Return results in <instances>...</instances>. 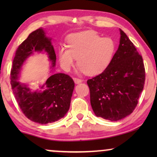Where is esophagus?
<instances>
[{"instance_id":"1","label":"esophagus","mask_w":157,"mask_h":157,"mask_svg":"<svg viewBox=\"0 0 157 157\" xmlns=\"http://www.w3.org/2000/svg\"><path fill=\"white\" fill-rule=\"evenodd\" d=\"M73 79H74L75 83H76V84H78V83H80L82 82V80H81V79L78 78H76V77L73 78Z\"/></svg>"}]
</instances>
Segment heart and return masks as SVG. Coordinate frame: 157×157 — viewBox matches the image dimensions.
I'll return each mask as SVG.
<instances>
[{
    "instance_id": "heart-1",
    "label": "heart",
    "mask_w": 157,
    "mask_h": 157,
    "mask_svg": "<svg viewBox=\"0 0 157 157\" xmlns=\"http://www.w3.org/2000/svg\"><path fill=\"white\" fill-rule=\"evenodd\" d=\"M68 47H61L59 58L64 70L69 71L76 59L78 70L89 76L99 74L112 61L117 45L111 38H102L94 31L73 33L68 38Z\"/></svg>"
}]
</instances>
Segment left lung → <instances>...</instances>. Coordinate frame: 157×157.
I'll use <instances>...</instances> for the list:
<instances>
[{
	"mask_svg": "<svg viewBox=\"0 0 157 157\" xmlns=\"http://www.w3.org/2000/svg\"><path fill=\"white\" fill-rule=\"evenodd\" d=\"M119 31V48L112 61L101 74L87 81L95 115L113 121L133 112L145 82L142 56L126 34Z\"/></svg>",
	"mask_w": 157,
	"mask_h": 157,
	"instance_id": "1",
	"label": "left lung"
}]
</instances>
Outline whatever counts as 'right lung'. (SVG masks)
Returning <instances> with one entry per match:
<instances>
[{
  "label": "right lung",
  "instance_id": "obj_1",
  "mask_svg": "<svg viewBox=\"0 0 157 157\" xmlns=\"http://www.w3.org/2000/svg\"><path fill=\"white\" fill-rule=\"evenodd\" d=\"M46 53L51 63L56 65V56L51 44L43 29L29 34L16 50L10 71V84L13 93L23 113L28 119L36 123H53L64 117L70 107L74 89V82L67 74H55L49 76L39 89L33 91L29 84L18 81L22 66L33 53Z\"/></svg>",
  "mask_w": 157,
  "mask_h": 157
}]
</instances>
